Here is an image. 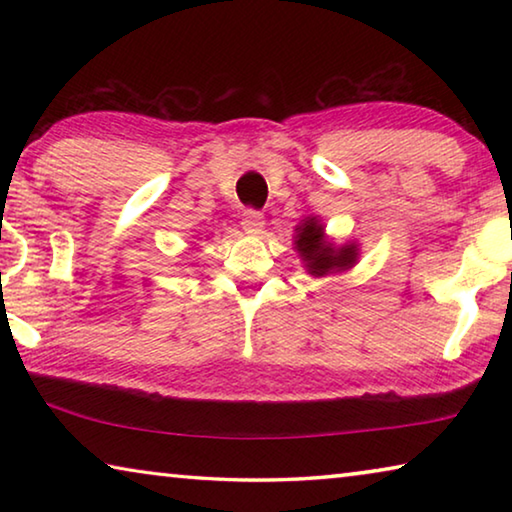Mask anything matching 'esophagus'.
Segmentation results:
<instances>
[{
    "mask_svg": "<svg viewBox=\"0 0 512 512\" xmlns=\"http://www.w3.org/2000/svg\"><path fill=\"white\" fill-rule=\"evenodd\" d=\"M264 214L262 212H255V210H246L244 212V219H241V228H244L246 235L250 237H259L264 232Z\"/></svg>",
    "mask_w": 512,
    "mask_h": 512,
    "instance_id": "esophagus-1",
    "label": "esophagus"
}]
</instances>
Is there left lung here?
<instances>
[{
	"instance_id": "8db88e82",
	"label": "left lung",
	"mask_w": 512,
	"mask_h": 512,
	"mask_svg": "<svg viewBox=\"0 0 512 512\" xmlns=\"http://www.w3.org/2000/svg\"><path fill=\"white\" fill-rule=\"evenodd\" d=\"M293 248L298 250L302 266L311 277H327L332 273H345L357 266L361 248L357 241L334 244L327 237L325 225L318 216L309 214L293 230Z\"/></svg>"
}]
</instances>
